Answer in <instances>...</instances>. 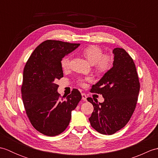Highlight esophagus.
<instances>
[{
  "label": "esophagus",
  "instance_id": "obj_1",
  "mask_svg": "<svg viewBox=\"0 0 158 158\" xmlns=\"http://www.w3.org/2000/svg\"><path fill=\"white\" fill-rule=\"evenodd\" d=\"M81 96H82V100H84V101H86V100H87V96H86L85 94L82 93Z\"/></svg>",
  "mask_w": 158,
  "mask_h": 158
}]
</instances>
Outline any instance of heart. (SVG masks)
Segmentation results:
<instances>
[{"mask_svg":"<svg viewBox=\"0 0 158 158\" xmlns=\"http://www.w3.org/2000/svg\"><path fill=\"white\" fill-rule=\"evenodd\" d=\"M83 55L88 60V62L94 66L96 70L98 72H104L108 70L111 65L112 59L109 55H103L101 48L96 45H89L83 49ZM70 56H65L60 62L63 70H67L70 67ZM89 78L79 79L78 83L80 85L85 86V81Z\"/></svg>","mask_w":158,"mask_h":158,"instance_id":"heart-1","label":"heart"}]
</instances>
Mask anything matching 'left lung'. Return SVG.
<instances>
[{
	"instance_id": "8db88e82",
	"label": "left lung",
	"mask_w": 158,
	"mask_h": 158,
	"mask_svg": "<svg viewBox=\"0 0 158 158\" xmlns=\"http://www.w3.org/2000/svg\"><path fill=\"white\" fill-rule=\"evenodd\" d=\"M113 67L93 85L92 92L105 99L100 103L92 98L87 100L94 106L89 121L97 132L111 135L125 126L135 111L140 90L138 74L132 58L125 50H113Z\"/></svg>"
}]
</instances>
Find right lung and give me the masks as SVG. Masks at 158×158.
<instances>
[{
	"mask_svg": "<svg viewBox=\"0 0 158 158\" xmlns=\"http://www.w3.org/2000/svg\"><path fill=\"white\" fill-rule=\"evenodd\" d=\"M80 45L54 40L41 43L30 56L23 73L22 96L26 114L35 128L54 136L69 126L71 112L81 99L78 89L60 97L56 80L64 76L62 59Z\"/></svg>",
	"mask_w": 158,
	"mask_h": 158,
	"instance_id": "right-lung-1",
	"label": "right lung"
}]
</instances>
